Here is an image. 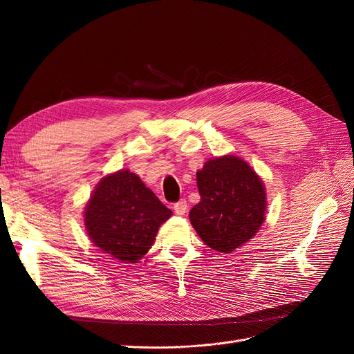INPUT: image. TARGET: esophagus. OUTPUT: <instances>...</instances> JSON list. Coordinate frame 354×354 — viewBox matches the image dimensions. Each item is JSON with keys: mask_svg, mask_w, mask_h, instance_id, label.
Here are the masks:
<instances>
[{"mask_svg": "<svg viewBox=\"0 0 354 354\" xmlns=\"http://www.w3.org/2000/svg\"><path fill=\"white\" fill-rule=\"evenodd\" d=\"M187 209H188L187 201L180 199V201H178V202L174 203V211H175L176 215H185V212H187Z\"/></svg>", "mask_w": 354, "mask_h": 354, "instance_id": "esophagus-1", "label": "esophagus"}]
</instances>
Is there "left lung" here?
Listing matches in <instances>:
<instances>
[{
    "label": "left lung",
    "instance_id": "left-lung-1",
    "mask_svg": "<svg viewBox=\"0 0 354 354\" xmlns=\"http://www.w3.org/2000/svg\"><path fill=\"white\" fill-rule=\"evenodd\" d=\"M201 201L191 209V224L208 247L232 252L261 227L266 188L251 166L236 156L208 160L196 172Z\"/></svg>",
    "mask_w": 354,
    "mask_h": 354
}]
</instances>
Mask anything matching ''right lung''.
Instances as JSON below:
<instances>
[{
    "label": "right lung",
    "instance_id": "obj_1",
    "mask_svg": "<svg viewBox=\"0 0 354 354\" xmlns=\"http://www.w3.org/2000/svg\"><path fill=\"white\" fill-rule=\"evenodd\" d=\"M172 215L140 178L119 171L103 178L84 212L96 247L122 263H136L151 250L160 224Z\"/></svg>",
    "mask_w": 354,
    "mask_h": 354
}]
</instances>
